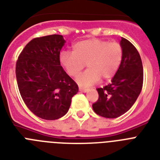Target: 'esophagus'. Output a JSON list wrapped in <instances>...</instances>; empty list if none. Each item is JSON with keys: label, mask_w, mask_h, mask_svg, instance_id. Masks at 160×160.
<instances>
[{"label": "esophagus", "mask_w": 160, "mask_h": 160, "mask_svg": "<svg viewBox=\"0 0 160 160\" xmlns=\"http://www.w3.org/2000/svg\"><path fill=\"white\" fill-rule=\"evenodd\" d=\"M80 92H86L87 91H88V88H81V87H80Z\"/></svg>", "instance_id": "esophagus-1"}]
</instances>
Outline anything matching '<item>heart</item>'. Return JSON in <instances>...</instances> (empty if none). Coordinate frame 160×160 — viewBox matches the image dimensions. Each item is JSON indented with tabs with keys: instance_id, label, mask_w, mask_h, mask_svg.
Listing matches in <instances>:
<instances>
[{
	"instance_id": "b5f03b06",
	"label": "heart",
	"mask_w": 160,
	"mask_h": 160,
	"mask_svg": "<svg viewBox=\"0 0 160 160\" xmlns=\"http://www.w3.org/2000/svg\"><path fill=\"white\" fill-rule=\"evenodd\" d=\"M122 59L123 48L119 43L100 39L79 41L72 47V53L63 51L60 54L61 65L72 77L77 76L86 63L88 69L76 80L81 86H90L100 78H112L121 65Z\"/></svg>"
}]
</instances>
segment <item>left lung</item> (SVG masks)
Segmentation results:
<instances>
[{"instance_id": "8db88e82", "label": "left lung", "mask_w": 160, "mask_h": 160, "mask_svg": "<svg viewBox=\"0 0 160 160\" xmlns=\"http://www.w3.org/2000/svg\"><path fill=\"white\" fill-rule=\"evenodd\" d=\"M120 45L123 48L121 65L109 84L97 88L98 99L92 104L95 113L109 119L119 117L132 107L143 84V67L138 51L123 37Z\"/></svg>"}]
</instances>
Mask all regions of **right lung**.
Segmentation results:
<instances>
[{
    "label": "right lung",
    "instance_id": "add662e5",
    "mask_svg": "<svg viewBox=\"0 0 160 160\" xmlns=\"http://www.w3.org/2000/svg\"><path fill=\"white\" fill-rule=\"evenodd\" d=\"M65 42L61 35L34 38L16 62L21 97L28 109L41 119L54 120L65 115L79 90L60 64V51Z\"/></svg>",
    "mask_w": 160,
    "mask_h": 160
}]
</instances>
